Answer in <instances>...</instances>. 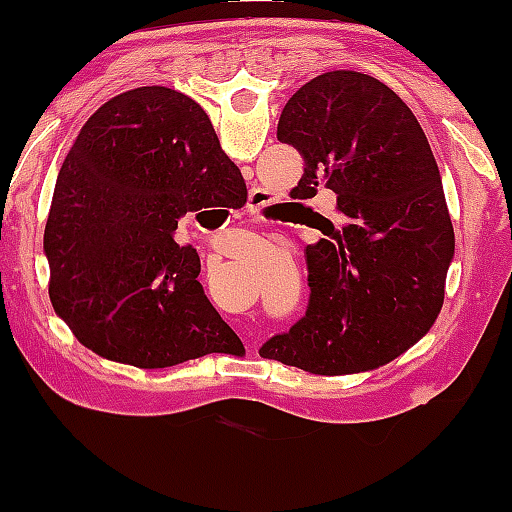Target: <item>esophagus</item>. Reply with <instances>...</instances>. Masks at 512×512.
Instances as JSON below:
<instances>
[{"instance_id": "obj_1", "label": "esophagus", "mask_w": 512, "mask_h": 512, "mask_svg": "<svg viewBox=\"0 0 512 512\" xmlns=\"http://www.w3.org/2000/svg\"><path fill=\"white\" fill-rule=\"evenodd\" d=\"M264 204H267V197H264V192H260V190H252L250 192V197H248V214H252V216H257L262 211V207ZM255 344V342H252Z\"/></svg>"}]
</instances>
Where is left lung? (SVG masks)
<instances>
[{
    "label": "left lung",
    "instance_id": "8db88e82",
    "mask_svg": "<svg viewBox=\"0 0 512 512\" xmlns=\"http://www.w3.org/2000/svg\"><path fill=\"white\" fill-rule=\"evenodd\" d=\"M276 139L303 156L293 197L330 187L342 228L308 245V310L260 356L317 375L385 366L436 322L455 252L424 129L383 81L327 72L289 98Z\"/></svg>",
    "mask_w": 512,
    "mask_h": 512
}]
</instances>
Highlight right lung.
<instances>
[{
    "instance_id": "1",
    "label": "right lung",
    "mask_w": 512,
    "mask_h": 512,
    "mask_svg": "<svg viewBox=\"0 0 512 512\" xmlns=\"http://www.w3.org/2000/svg\"><path fill=\"white\" fill-rule=\"evenodd\" d=\"M248 197L209 115L185 93L142 86L96 110L64 158L45 223L50 301L110 361L168 368L243 354L197 281L178 219Z\"/></svg>"
}]
</instances>
